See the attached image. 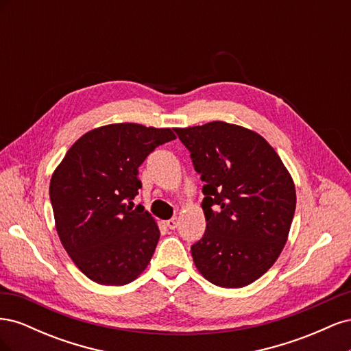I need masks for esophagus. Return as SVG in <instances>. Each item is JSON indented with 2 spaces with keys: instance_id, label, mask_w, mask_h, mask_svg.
<instances>
[{
  "instance_id": "esophagus-1",
  "label": "esophagus",
  "mask_w": 351,
  "mask_h": 351,
  "mask_svg": "<svg viewBox=\"0 0 351 351\" xmlns=\"http://www.w3.org/2000/svg\"><path fill=\"white\" fill-rule=\"evenodd\" d=\"M165 226H167L169 230H174V228H177V226H178V218H177V217H174V218H171V219L165 221Z\"/></svg>"
}]
</instances>
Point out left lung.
Returning a JSON list of instances; mask_svg holds the SVG:
<instances>
[{"instance_id":"obj_1","label":"left lung","mask_w":351,"mask_h":351,"mask_svg":"<svg viewBox=\"0 0 351 351\" xmlns=\"http://www.w3.org/2000/svg\"><path fill=\"white\" fill-rule=\"evenodd\" d=\"M205 182L204 237L192 246L209 282L240 289L281 254L295 210V187L281 158L256 132L226 121L176 129Z\"/></svg>"}]
</instances>
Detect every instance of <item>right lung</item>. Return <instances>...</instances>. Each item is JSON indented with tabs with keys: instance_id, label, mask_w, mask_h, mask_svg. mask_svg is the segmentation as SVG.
<instances>
[{
	"instance_id": "add662e5",
	"label": "right lung",
	"mask_w": 351,
	"mask_h": 351,
	"mask_svg": "<svg viewBox=\"0 0 351 351\" xmlns=\"http://www.w3.org/2000/svg\"><path fill=\"white\" fill-rule=\"evenodd\" d=\"M171 129L115 123L84 133L52 173L49 197L56 228L74 265L95 282L124 285L146 269L159 228L143 206L139 167Z\"/></svg>"
}]
</instances>
